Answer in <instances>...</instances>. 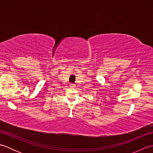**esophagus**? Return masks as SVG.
Segmentation results:
<instances>
[{
  "label": "esophagus",
  "mask_w": 153,
  "mask_h": 153,
  "mask_svg": "<svg viewBox=\"0 0 153 153\" xmlns=\"http://www.w3.org/2000/svg\"><path fill=\"white\" fill-rule=\"evenodd\" d=\"M70 86L71 87H76V85H75L74 83H70Z\"/></svg>",
  "instance_id": "obj_1"
}]
</instances>
